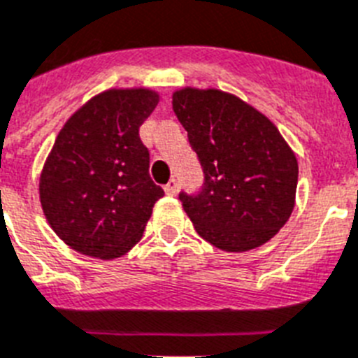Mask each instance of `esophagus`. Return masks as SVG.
Returning a JSON list of instances; mask_svg holds the SVG:
<instances>
[{
  "mask_svg": "<svg viewBox=\"0 0 358 358\" xmlns=\"http://www.w3.org/2000/svg\"><path fill=\"white\" fill-rule=\"evenodd\" d=\"M177 190H179V181H177L176 177H173V179H170V182L164 186V192H166L168 196H176Z\"/></svg>",
  "mask_w": 358,
  "mask_h": 358,
  "instance_id": "esophagus-1",
  "label": "esophagus"
}]
</instances>
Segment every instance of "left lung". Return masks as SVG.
I'll list each match as a JSON object with an SVG mask.
<instances>
[{
    "instance_id": "1",
    "label": "left lung",
    "mask_w": 358,
    "mask_h": 358,
    "mask_svg": "<svg viewBox=\"0 0 358 358\" xmlns=\"http://www.w3.org/2000/svg\"><path fill=\"white\" fill-rule=\"evenodd\" d=\"M172 104L205 173L199 194H179L197 234L227 252L267 243L294 208L298 161L291 146L236 94L182 87Z\"/></svg>"
}]
</instances>
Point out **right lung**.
<instances>
[{
  "instance_id": "1",
  "label": "right lung",
  "mask_w": 358,
  "mask_h": 358,
  "mask_svg": "<svg viewBox=\"0 0 358 358\" xmlns=\"http://www.w3.org/2000/svg\"><path fill=\"white\" fill-rule=\"evenodd\" d=\"M159 93L108 90L71 115L47 155L40 203L56 236L91 258H120L143 238L155 201L150 152L138 128Z\"/></svg>"
}]
</instances>
